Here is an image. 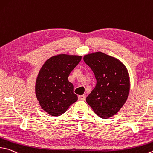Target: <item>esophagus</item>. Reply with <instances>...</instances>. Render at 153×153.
Here are the masks:
<instances>
[{"label":"esophagus","instance_id":"obj_1","mask_svg":"<svg viewBox=\"0 0 153 153\" xmlns=\"http://www.w3.org/2000/svg\"><path fill=\"white\" fill-rule=\"evenodd\" d=\"M78 99L79 100H85V96L84 95H81L78 96Z\"/></svg>","mask_w":153,"mask_h":153}]
</instances>
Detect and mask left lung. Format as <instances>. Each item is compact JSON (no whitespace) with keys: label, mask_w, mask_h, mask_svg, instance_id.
<instances>
[{"label":"left lung","mask_w":153,"mask_h":153,"mask_svg":"<svg viewBox=\"0 0 153 153\" xmlns=\"http://www.w3.org/2000/svg\"><path fill=\"white\" fill-rule=\"evenodd\" d=\"M84 61L96 79V87L86 102L99 117H112L119 112L129 95L130 77L126 66L100 51L84 55Z\"/></svg>","instance_id":"8db88e82"}]
</instances>
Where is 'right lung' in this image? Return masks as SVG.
Wrapping results in <instances>:
<instances>
[{"mask_svg": "<svg viewBox=\"0 0 153 153\" xmlns=\"http://www.w3.org/2000/svg\"><path fill=\"white\" fill-rule=\"evenodd\" d=\"M81 59L79 55L59 54L50 57L41 67L36 79L35 94L41 108L49 115L63 114L77 100L68 77Z\"/></svg>", "mask_w": 153, "mask_h": 153, "instance_id": "right-lung-1", "label": "right lung"}]
</instances>
